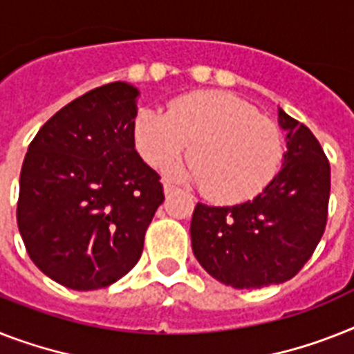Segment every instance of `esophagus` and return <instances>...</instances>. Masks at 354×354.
I'll use <instances>...</instances> for the list:
<instances>
[{"label":"esophagus","instance_id":"1","mask_svg":"<svg viewBox=\"0 0 354 354\" xmlns=\"http://www.w3.org/2000/svg\"><path fill=\"white\" fill-rule=\"evenodd\" d=\"M174 191H176V187L171 185V183H165V185H163V192H165V196L172 194V192H174Z\"/></svg>","mask_w":354,"mask_h":354}]
</instances>
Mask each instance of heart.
<instances>
[{
	"label": "heart",
	"instance_id": "heart-1",
	"mask_svg": "<svg viewBox=\"0 0 354 354\" xmlns=\"http://www.w3.org/2000/svg\"><path fill=\"white\" fill-rule=\"evenodd\" d=\"M191 142V165L171 172L203 185L207 196L222 203L260 194L283 158L280 129L234 94H189L174 100L167 114L143 109L136 116L134 143L151 167L172 163Z\"/></svg>",
	"mask_w": 354,
	"mask_h": 354
}]
</instances>
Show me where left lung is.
<instances>
[{
  "label": "left lung",
  "mask_w": 354,
  "mask_h": 354,
  "mask_svg": "<svg viewBox=\"0 0 354 354\" xmlns=\"http://www.w3.org/2000/svg\"><path fill=\"white\" fill-rule=\"evenodd\" d=\"M287 132L283 163L272 182L238 205L198 203L192 252L212 278L234 289L291 280L317 249L327 222L331 167L304 123L278 109Z\"/></svg>",
  "instance_id": "left-lung-1"
}]
</instances>
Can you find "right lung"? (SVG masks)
I'll list each match as a JSON object with an SVG mask.
<instances>
[{
    "instance_id": "add662e5",
    "label": "right lung",
    "mask_w": 354,
    "mask_h": 354,
    "mask_svg": "<svg viewBox=\"0 0 354 354\" xmlns=\"http://www.w3.org/2000/svg\"><path fill=\"white\" fill-rule=\"evenodd\" d=\"M138 96L125 82L88 91L37 131L23 160L19 234L37 269L68 289L125 277L163 202L134 145Z\"/></svg>"
}]
</instances>
